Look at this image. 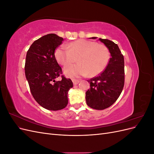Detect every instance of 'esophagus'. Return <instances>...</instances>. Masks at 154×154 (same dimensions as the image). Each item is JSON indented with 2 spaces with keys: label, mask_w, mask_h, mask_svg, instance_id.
<instances>
[{
  "label": "esophagus",
  "mask_w": 154,
  "mask_h": 154,
  "mask_svg": "<svg viewBox=\"0 0 154 154\" xmlns=\"http://www.w3.org/2000/svg\"><path fill=\"white\" fill-rule=\"evenodd\" d=\"M72 82H73V83H74V85H78L79 83H80V80H75V79H72Z\"/></svg>",
  "instance_id": "obj_1"
}]
</instances>
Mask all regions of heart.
Masks as SVG:
<instances>
[{"label":"heart","instance_id":"1","mask_svg":"<svg viewBox=\"0 0 154 154\" xmlns=\"http://www.w3.org/2000/svg\"><path fill=\"white\" fill-rule=\"evenodd\" d=\"M55 58L62 66H67L76 61V65H69L64 68L69 77L94 76L103 71L110 58L109 51L103 44L81 39L74 41L67 46L61 45L54 51Z\"/></svg>","mask_w":154,"mask_h":154}]
</instances>
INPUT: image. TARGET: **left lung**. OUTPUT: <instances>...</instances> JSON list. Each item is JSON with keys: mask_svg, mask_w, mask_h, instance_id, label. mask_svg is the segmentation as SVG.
<instances>
[{"mask_svg": "<svg viewBox=\"0 0 154 154\" xmlns=\"http://www.w3.org/2000/svg\"><path fill=\"white\" fill-rule=\"evenodd\" d=\"M96 39V37H92ZM109 49L111 55L108 65L99 76L91 78L90 89L86 93L88 106L96 110H103L118 100L125 83V62L123 55L118 45L108 39H99Z\"/></svg>", "mask_w": 154, "mask_h": 154, "instance_id": "1", "label": "left lung"}]
</instances>
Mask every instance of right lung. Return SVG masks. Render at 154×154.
Instances as JSON below:
<instances>
[{"label": "right lung", "instance_id": "1", "mask_svg": "<svg viewBox=\"0 0 154 154\" xmlns=\"http://www.w3.org/2000/svg\"><path fill=\"white\" fill-rule=\"evenodd\" d=\"M63 38L55 34L44 35L31 44L26 54L25 74L34 99L49 110H62L68 104L67 94L73 87L55 58L54 51ZM61 76L62 80L56 78Z\"/></svg>", "mask_w": 154, "mask_h": 154}]
</instances>
